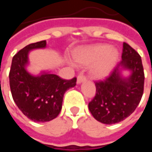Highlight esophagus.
Wrapping results in <instances>:
<instances>
[{"mask_svg":"<svg viewBox=\"0 0 152 152\" xmlns=\"http://www.w3.org/2000/svg\"><path fill=\"white\" fill-rule=\"evenodd\" d=\"M86 80V77L83 74H80L79 76H77V84H80L83 81H85Z\"/></svg>","mask_w":152,"mask_h":152,"instance_id":"1","label":"esophagus"}]
</instances>
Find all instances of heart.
Wrapping results in <instances>:
<instances>
[{
  "instance_id": "heart-1",
  "label": "heart",
  "mask_w": 152,
  "mask_h": 152,
  "mask_svg": "<svg viewBox=\"0 0 152 152\" xmlns=\"http://www.w3.org/2000/svg\"><path fill=\"white\" fill-rule=\"evenodd\" d=\"M118 59V52L107 45L99 44L83 48L76 55L77 63L83 65L93 64L91 74L99 79L110 75Z\"/></svg>"
}]
</instances>
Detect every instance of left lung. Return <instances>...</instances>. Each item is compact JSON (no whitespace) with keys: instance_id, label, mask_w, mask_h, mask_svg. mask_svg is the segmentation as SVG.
<instances>
[{"instance_id":"left-lung-1","label":"left lung","mask_w":152,"mask_h":152,"mask_svg":"<svg viewBox=\"0 0 152 152\" xmlns=\"http://www.w3.org/2000/svg\"><path fill=\"white\" fill-rule=\"evenodd\" d=\"M121 58L108 77L95 82V97L89 102V112L102 124L119 123L129 116L143 94L145 76L140 55L124 42ZM122 69L130 70L131 76L123 77Z\"/></svg>"}]
</instances>
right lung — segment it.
Instances as JSON below:
<instances>
[{"label":"right lung","mask_w":152,"mask_h":152,"mask_svg":"<svg viewBox=\"0 0 152 152\" xmlns=\"http://www.w3.org/2000/svg\"><path fill=\"white\" fill-rule=\"evenodd\" d=\"M46 41L41 40L25 46L13 57L10 71L12 97L19 110L35 122H46L56 118L62 109L63 95L76 86V78L64 80L50 72L31 75L26 70L29 51L43 49Z\"/></svg>","instance_id":"add662e5"}]
</instances>
